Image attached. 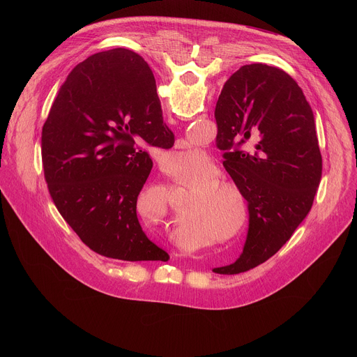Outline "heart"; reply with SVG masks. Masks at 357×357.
<instances>
[{
  "label": "heart",
  "instance_id": "b5f03b06",
  "mask_svg": "<svg viewBox=\"0 0 357 357\" xmlns=\"http://www.w3.org/2000/svg\"><path fill=\"white\" fill-rule=\"evenodd\" d=\"M175 158L179 167L192 169L205 165L208 155L199 148H190L186 151L175 152ZM223 172L218 165H211L200 174L193 175L186 186L195 188L192 190L193 197L188 200L185 215L192 222L202 225L213 233H223L230 229L236 220L245 222L248 216L247 197L243 189L230 179L220 180ZM233 192L239 202L241 218H238V207Z\"/></svg>",
  "mask_w": 357,
  "mask_h": 357
}]
</instances>
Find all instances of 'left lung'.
<instances>
[{
	"instance_id": "obj_1",
	"label": "left lung",
	"mask_w": 357,
	"mask_h": 357,
	"mask_svg": "<svg viewBox=\"0 0 357 357\" xmlns=\"http://www.w3.org/2000/svg\"><path fill=\"white\" fill-rule=\"evenodd\" d=\"M141 90L157 100L148 63L134 54ZM216 146L223 165L243 189L250 212L248 234L238 260L213 268L238 274L267 261L308 216L322 178L315 117L302 89L284 70L244 65L225 83L216 103ZM248 140L253 146L245 151Z\"/></svg>"
}]
</instances>
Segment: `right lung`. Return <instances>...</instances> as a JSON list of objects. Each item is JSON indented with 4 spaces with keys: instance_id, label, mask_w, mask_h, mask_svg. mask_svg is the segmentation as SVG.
I'll return each instance as SVG.
<instances>
[{
    "instance_id": "add662e5",
    "label": "right lung",
    "mask_w": 357,
    "mask_h": 357,
    "mask_svg": "<svg viewBox=\"0 0 357 357\" xmlns=\"http://www.w3.org/2000/svg\"><path fill=\"white\" fill-rule=\"evenodd\" d=\"M174 145L160 100L148 98L134 52L117 47L76 65L42 128V164L56 209L94 252L123 261H168L137 219L152 160L137 141Z\"/></svg>"
}]
</instances>
